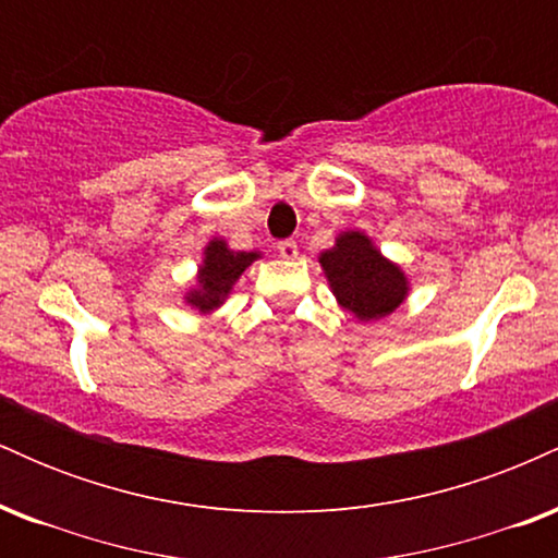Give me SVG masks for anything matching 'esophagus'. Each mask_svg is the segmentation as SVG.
Masks as SVG:
<instances>
[{
    "label": "esophagus",
    "instance_id": "obj_1",
    "mask_svg": "<svg viewBox=\"0 0 558 558\" xmlns=\"http://www.w3.org/2000/svg\"><path fill=\"white\" fill-rule=\"evenodd\" d=\"M278 254L283 259H296L299 257V246L296 241H280L278 243Z\"/></svg>",
    "mask_w": 558,
    "mask_h": 558
}]
</instances>
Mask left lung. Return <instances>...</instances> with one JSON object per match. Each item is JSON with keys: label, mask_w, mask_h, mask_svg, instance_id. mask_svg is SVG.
<instances>
[{"label": "left lung", "mask_w": 558, "mask_h": 558, "mask_svg": "<svg viewBox=\"0 0 558 558\" xmlns=\"http://www.w3.org/2000/svg\"><path fill=\"white\" fill-rule=\"evenodd\" d=\"M317 262L338 306L360 323L388 317L409 296L407 272L388 259L364 230H341L336 243L319 252Z\"/></svg>", "instance_id": "1"}]
</instances>
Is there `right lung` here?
<instances>
[{
  "label": "right lung",
  "mask_w": 558,
  "mask_h": 558,
  "mask_svg": "<svg viewBox=\"0 0 558 558\" xmlns=\"http://www.w3.org/2000/svg\"><path fill=\"white\" fill-rule=\"evenodd\" d=\"M259 257L262 252H235V248L228 246L226 239L215 235L202 248L196 278L194 283L185 288L183 301L196 315H213V312L226 304V299L233 291V286L239 283L243 270Z\"/></svg>",
  "instance_id": "right-lung-1"
}]
</instances>
